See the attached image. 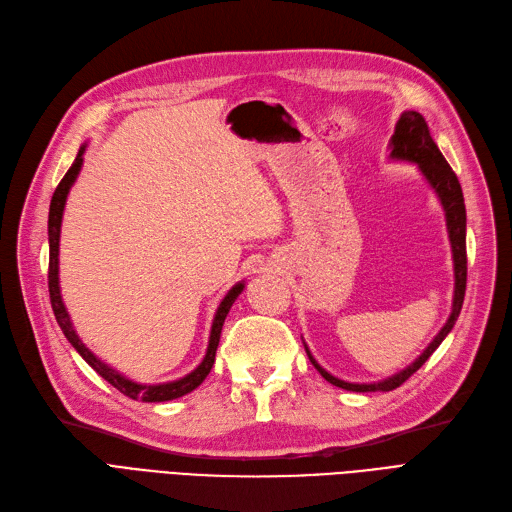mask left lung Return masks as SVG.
I'll return each instance as SVG.
<instances>
[{
  "label": "left lung",
  "instance_id": "8db88e82",
  "mask_svg": "<svg viewBox=\"0 0 512 512\" xmlns=\"http://www.w3.org/2000/svg\"><path fill=\"white\" fill-rule=\"evenodd\" d=\"M390 158H396V161H409L415 163L421 171V175L428 180L432 190L436 192V197L445 209V220H447V233L451 241V252H453V275H455V286H453V307L447 324L440 328V332L434 337V341L424 349L413 364H409L400 373L387 377L377 383H349L339 377L330 375L328 370H324L320 364L315 362L311 356L309 347L305 345L307 356L311 364L320 370V375L337 387H343V390L349 392H392L396 387H400L404 381H407L413 373L426 364V360L434 354L436 347L445 341L447 334L451 332L453 324L460 317L462 305H464V294H466V273H468V260H466V205H464V195H462V186L449 163L445 161V156L440 154L438 146L434 144V139L430 135L428 122L424 120L419 112H402L400 120L396 122V131L390 139Z\"/></svg>",
  "mask_w": 512,
  "mask_h": 512
}]
</instances>
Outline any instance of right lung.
Masks as SVG:
<instances>
[{
	"label": "right lung",
	"mask_w": 512,
	"mask_h": 512,
	"mask_svg": "<svg viewBox=\"0 0 512 512\" xmlns=\"http://www.w3.org/2000/svg\"><path fill=\"white\" fill-rule=\"evenodd\" d=\"M86 150V144L80 146L78 150V156L76 161L72 163V167L67 169V173L63 175V180L59 182L55 195H52V201H50V211H48V243H50V256H48V292H50V305H52V311H55V317H57V324L61 326L63 334L67 337V341L74 345V349L78 351V354L86 360V364L95 368L97 373L112 383L118 392H122L125 396L133 398V400H142V402H165V400H173V398H180L184 394H190L192 390H197V387L205 381V377L209 375L211 366H214L216 362V349H218V343H220V332H222V326H224V320L228 311H231L235 298L243 292L245 284L243 281H239V284H235L231 290H228V294L222 298V303L214 315V324H211V332H209V345H207V351H205V358L203 362L192 370V373H188L186 377L182 379H175V381H169V383H156V385H144V383H135L127 377H122L118 370H114L112 366H108L105 362H101L91 349H88L80 337L74 330V324L72 320H69V313L63 305V298H61V288H59V237H61V220H63V209H65V201H67V195H69V188L74 186L78 173L82 169V154Z\"/></svg>",
	"instance_id": "obj_1"
}]
</instances>
